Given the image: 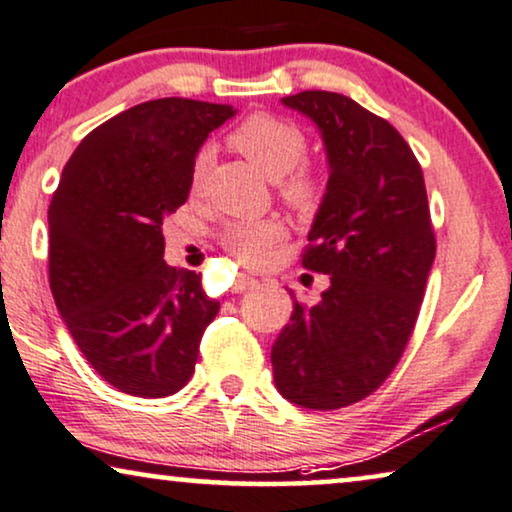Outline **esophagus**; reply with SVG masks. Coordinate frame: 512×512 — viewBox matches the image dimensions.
<instances>
[{"mask_svg": "<svg viewBox=\"0 0 512 512\" xmlns=\"http://www.w3.org/2000/svg\"><path fill=\"white\" fill-rule=\"evenodd\" d=\"M255 285H257L255 278L241 274V276H236V281H234V285H231V290H234V292H245V290L255 288Z\"/></svg>", "mask_w": 512, "mask_h": 512, "instance_id": "obj_1", "label": "esophagus"}]
</instances>
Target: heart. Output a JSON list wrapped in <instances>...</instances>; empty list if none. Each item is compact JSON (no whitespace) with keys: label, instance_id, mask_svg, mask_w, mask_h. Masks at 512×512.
<instances>
[{"label":"heart","instance_id":"heart-1","mask_svg":"<svg viewBox=\"0 0 512 512\" xmlns=\"http://www.w3.org/2000/svg\"><path fill=\"white\" fill-rule=\"evenodd\" d=\"M229 142L269 180H278L281 196L292 206L309 208L318 201L320 177L316 170L302 163L306 156L302 128L274 114H252L231 131ZM208 163L210 152L201 149L192 166L194 192L201 187ZM283 238L285 227L278 220H241L231 222L222 231L224 248L248 267H260L267 262Z\"/></svg>","mask_w":512,"mask_h":512}]
</instances>
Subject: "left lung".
I'll use <instances>...</instances> for the list:
<instances>
[{"instance_id": "8db88e82", "label": "left lung", "mask_w": 512, "mask_h": 512, "mask_svg": "<svg viewBox=\"0 0 512 512\" xmlns=\"http://www.w3.org/2000/svg\"><path fill=\"white\" fill-rule=\"evenodd\" d=\"M281 102L325 145L330 177L302 264L330 288L311 306L295 299L271 346L274 381L290 403L339 410L377 391L410 342L435 260L431 210L417 156L386 119L330 91Z\"/></svg>"}]
</instances>
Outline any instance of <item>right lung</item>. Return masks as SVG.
<instances>
[{
  "label": "right lung",
  "mask_w": 512,
  "mask_h": 512,
  "mask_svg": "<svg viewBox=\"0 0 512 512\" xmlns=\"http://www.w3.org/2000/svg\"><path fill=\"white\" fill-rule=\"evenodd\" d=\"M231 105L161 98L79 142L49 206V283L93 370L138 398L192 377L220 302L201 274L163 262V220L187 201L192 166Z\"/></svg>",
  "instance_id": "1"
}]
</instances>
